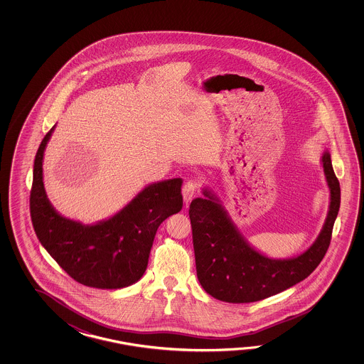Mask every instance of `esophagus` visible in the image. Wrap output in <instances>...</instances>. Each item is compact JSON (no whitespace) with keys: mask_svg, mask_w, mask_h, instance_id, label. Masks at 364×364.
Returning <instances> with one entry per match:
<instances>
[{"mask_svg":"<svg viewBox=\"0 0 364 364\" xmlns=\"http://www.w3.org/2000/svg\"><path fill=\"white\" fill-rule=\"evenodd\" d=\"M196 188H198V183L195 179H190L187 181L183 187H182V195H183V200H185L186 205L191 201L195 193H196Z\"/></svg>","mask_w":364,"mask_h":364,"instance_id":"obj_1","label":"esophagus"}]
</instances>
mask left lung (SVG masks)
Masks as SVG:
<instances>
[{
    "mask_svg": "<svg viewBox=\"0 0 364 364\" xmlns=\"http://www.w3.org/2000/svg\"><path fill=\"white\" fill-rule=\"evenodd\" d=\"M321 165L331 191L328 215L315 242L293 257L273 259L252 247L207 187L203 188L204 198L191 201L188 215L196 274L209 295L223 302H257L294 287L316 269L329 247L341 203L340 182L328 151L321 156Z\"/></svg>",
    "mask_w": 364,
    "mask_h": 364,
    "instance_id": "obj_1",
    "label": "left lung"
}]
</instances>
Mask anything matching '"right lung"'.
Masks as SVG:
<instances>
[{"instance_id":"1","label":"right lung","mask_w":364,"mask_h":364,"mask_svg":"<svg viewBox=\"0 0 364 364\" xmlns=\"http://www.w3.org/2000/svg\"><path fill=\"white\" fill-rule=\"evenodd\" d=\"M55 126L44 136L33 163L30 210L40 243L71 279L96 289H122L141 279L156 232L183 205L182 179L146 186L114 216L85 225L60 215L48 199L43 159Z\"/></svg>"}]
</instances>
